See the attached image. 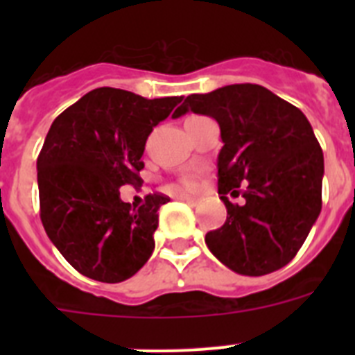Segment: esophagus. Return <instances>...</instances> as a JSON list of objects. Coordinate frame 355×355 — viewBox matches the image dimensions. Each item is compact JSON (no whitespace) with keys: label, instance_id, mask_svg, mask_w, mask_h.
<instances>
[{"label":"esophagus","instance_id":"1","mask_svg":"<svg viewBox=\"0 0 355 355\" xmlns=\"http://www.w3.org/2000/svg\"><path fill=\"white\" fill-rule=\"evenodd\" d=\"M181 200H184L188 205H197V202H199V199H196V197L192 196H181Z\"/></svg>","mask_w":355,"mask_h":355}]
</instances>
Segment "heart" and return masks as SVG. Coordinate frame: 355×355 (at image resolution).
Listing matches in <instances>:
<instances>
[{
  "label": "heart",
  "instance_id": "b5f03b06",
  "mask_svg": "<svg viewBox=\"0 0 355 355\" xmlns=\"http://www.w3.org/2000/svg\"><path fill=\"white\" fill-rule=\"evenodd\" d=\"M181 187L187 188V190H193V188H196V183H193L192 180H183V183H181Z\"/></svg>",
  "mask_w": 355,
  "mask_h": 355
}]
</instances>
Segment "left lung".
<instances>
[{
  "label": "left lung",
  "mask_w": 355,
  "mask_h": 355,
  "mask_svg": "<svg viewBox=\"0 0 355 355\" xmlns=\"http://www.w3.org/2000/svg\"><path fill=\"white\" fill-rule=\"evenodd\" d=\"M187 112L215 119L224 142L216 175L227 218L206 234L208 249L241 275L283 268L322 209L324 153L309 121L297 106L252 83L192 94L174 119ZM227 193L246 200L233 205Z\"/></svg>",
  "instance_id": "obj_1"
}]
</instances>
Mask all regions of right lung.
Instances as JSON below:
<instances>
[{
	"label": "right lung",
	"mask_w": 355,
	"mask_h": 355,
	"mask_svg": "<svg viewBox=\"0 0 355 355\" xmlns=\"http://www.w3.org/2000/svg\"><path fill=\"white\" fill-rule=\"evenodd\" d=\"M183 97L146 99L101 87L64 110L37 158L40 220L49 240L80 274L121 283L155 250L158 209L168 197L149 193L131 206L122 184H140L153 128L178 114Z\"/></svg>",
	"instance_id": "obj_1"
}]
</instances>
